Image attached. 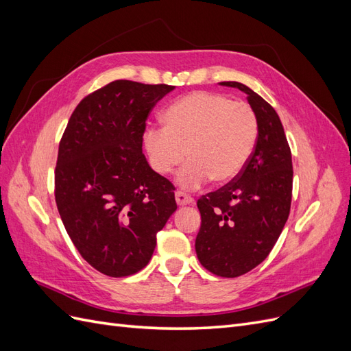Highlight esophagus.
<instances>
[{
    "label": "esophagus",
    "mask_w": 351,
    "mask_h": 351,
    "mask_svg": "<svg viewBox=\"0 0 351 351\" xmlns=\"http://www.w3.org/2000/svg\"><path fill=\"white\" fill-rule=\"evenodd\" d=\"M176 202L180 206H186V205H192L193 204V197L184 193V192H177L176 193Z\"/></svg>",
    "instance_id": "34e87169"
}]
</instances>
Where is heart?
I'll return each mask as SVG.
<instances>
[{"label":"heart","mask_w":351,"mask_h":351,"mask_svg":"<svg viewBox=\"0 0 351 351\" xmlns=\"http://www.w3.org/2000/svg\"><path fill=\"white\" fill-rule=\"evenodd\" d=\"M259 133L258 117L246 102L226 95L195 92L173 102L164 112V127L143 132V147L158 174H177V184L196 189L212 178L227 183L250 159Z\"/></svg>","instance_id":"heart-1"}]
</instances>
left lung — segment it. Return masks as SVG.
<instances>
[{"label": "left lung", "mask_w": 351, "mask_h": 351, "mask_svg": "<svg viewBox=\"0 0 351 351\" xmlns=\"http://www.w3.org/2000/svg\"><path fill=\"white\" fill-rule=\"evenodd\" d=\"M219 84L247 95L259 133L243 171L197 200L202 224L195 247L199 262L209 272L236 278L265 261L289 219L293 164L284 127L271 105L246 84Z\"/></svg>", "instance_id": "8db88e82"}]
</instances>
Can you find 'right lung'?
Masks as SVG:
<instances>
[{"label":"right lung","instance_id":"1","mask_svg":"<svg viewBox=\"0 0 351 351\" xmlns=\"http://www.w3.org/2000/svg\"><path fill=\"white\" fill-rule=\"evenodd\" d=\"M176 86L115 80L83 98L61 137L56 202L82 258L108 277L143 269L177 204L142 152L147 115Z\"/></svg>","mask_w":351,"mask_h":351}]
</instances>
